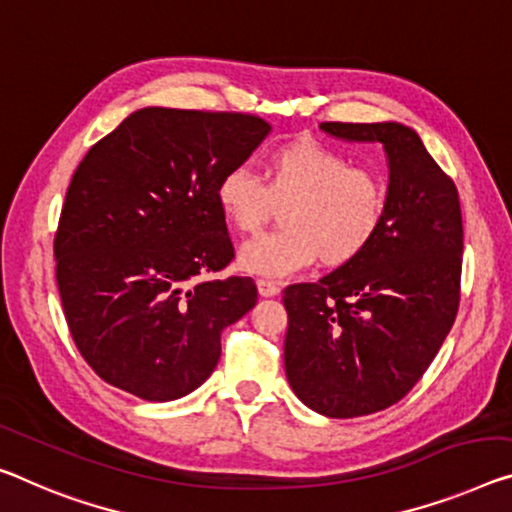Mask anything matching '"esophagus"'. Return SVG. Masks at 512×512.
<instances>
[{"label":"esophagus","mask_w":512,"mask_h":512,"mask_svg":"<svg viewBox=\"0 0 512 512\" xmlns=\"http://www.w3.org/2000/svg\"><path fill=\"white\" fill-rule=\"evenodd\" d=\"M256 286H258V293H261V297H274V295L281 293L279 283L270 281V279H258Z\"/></svg>","instance_id":"34e87169"}]
</instances>
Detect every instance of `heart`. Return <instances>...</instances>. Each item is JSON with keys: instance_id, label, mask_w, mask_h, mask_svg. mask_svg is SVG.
<instances>
[{"instance_id": "1", "label": "heart", "mask_w": 512, "mask_h": 512, "mask_svg": "<svg viewBox=\"0 0 512 512\" xmlns=\"http://www.w3.org/2000/svg\"><path fill=\"white\" fill-rule=\"evenodd\" d=\"M215 201L238 233H256L274 208L287 203L283 229L247 242L238 254L249 274L286 277L318 258L327 267H343L364 254L387 215V185L345 153L304 137L265 157V185L242 164L222 171Z\"/></svg>"}]
</instances>
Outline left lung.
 Here are the masks:
<instances>
[{
  "label": "left lung",
  "mask_w": 512,
  "mask_h": 512,
  "mask_svg": "<svg viewBox=\"0 0 512 512\" xmlns=\"http://www.w3.org/2000/svg\"><path fill=\"white\" fill-rule=\"evenodd\" d=\"M343 141L382 144L387 215L355 261L283 290V364L313 412L352 419L387 410L442 348L460 304L458 190L403 123H320Z\"/></svg>",
  "instance_id": "left-lung-1"
}]
</instances>
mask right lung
<instances>
[{
	"label": "right lung",
	"mask_w": 512,
	"mask_h": 512,
	"mask_svg": "<svg viewBox=\"0 0 512 512\" xmlns=\"http://www.w3.org/2000/svg\"><path fill=\"white\" fill-rule=\"evenodd\" d=\"M270 130L249 114L144 107L84 155L54 238L57 283L77 350L112 387L187 396L215 371L222 329L254 309L249 277H203L233 258L217 178Z\"/></svg>",
	"instance_id": "1"
}]
</instances>
